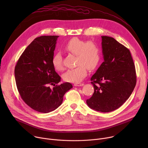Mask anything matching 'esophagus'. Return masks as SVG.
Segmentation results:
<instances>
[{
    "label": "esophagus",
    "mask_w": 148,
    "mask_h": 148,
    "mask_svg": "<svg viewBox=\"0 0 148 148\" xmlns=\"http://www.w3.org/2000/svg\"><path fill=\"white\" fill-rule=\"evenodd\" d=\"M74 86H75V87L83 86H84V84H83V83H75Z\"/></svg>",
    "instance_id": "34e87169"
}]
</instances>
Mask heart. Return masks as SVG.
Returning a JSON list of instances; mask_svg holds the SVG:
<instances>
[{"instance_id":"heart-1","label":"heart","mask_w":148,"mask_h":148,"mask_svg":"<svg viewBox=\"0 0 148 148\" xmlns=\"http://www.w3.org/2000/svg\"><path fill=\"white\" fill-rule=\"evenodd\" d=\"M64 49L77 56L76 65L74 69L68 70L62 78L66 81L79 83L87 74V69L94 70L101 60V50L98 46L92 41H86L77 37H74L68 41ZM52 64L58 71L63 69L61 54L57 53L53 57Z\"/></svg>"}]
</instances>
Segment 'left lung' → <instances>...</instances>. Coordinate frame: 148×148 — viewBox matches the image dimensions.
Listing matches in <instances>:
<instances>
[{
    "instance_id": "8db88e82",
    "label": "left lung",
    "mask_w": 148,
    "mask_h": 148,
    "mask_svg": "<svg viewBox=\"0 0 148 148\" xmlns=\"http://www.w3.org/2000/svg\"><path fill=\"white\" fill-rule=\"evenodd\" d=\"M103 62L91 78L94 88L88 106L108 112L118 108L131 96L136 86L135 67L130 51L109 36H101Z\"/></svg>"
}]
</instances>
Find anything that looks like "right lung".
<instances>
[{
	"instance_id": "1",
	"label": "right lung",
	"mask_w": 148,
	"mask_h": 148,
	"mask_svg": "<svg viewBox=\"0 0 148 148\" xmlns=\"http://www.w3.org/2000/svg\"><path fill=\"white\" fill-rule=\"evenodd\" d=\"M58 36L36 38L20 57L14 69L16 86L24 102L33 110L48 113L62 103L63 97L71 88L69 82L56 85L61 77L52 64ZM55 87L51 89L48 86Z\"/></svg>"
}]
</instances>
